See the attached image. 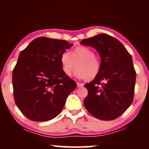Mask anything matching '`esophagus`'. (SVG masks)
I'll use <instances>...</instances> for the list:
<instances>
[{
	"instance_id": "esophagus-1",
	"label": "esophagus",
	"mask_w": 149,
	"mask_h": 149,
	"mask_svg": "<svg viewBox=\"0 0 149 149\" xmlns=\"http://www.w3.org/2000/svg\"><path fill=\"white\" fill-rule=\"evenodd\" d=\"M77 87H83V83H77Z\"/></svg>"
}]
</instances>
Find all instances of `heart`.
I'll return each mask as SVG.
<instances>
[{"mask_svg": "<svg viewBox=\"0 0 149 149\" xmlns=\"http://www.w3.org/2000/svg\"><path fill=\"white\" fill-rule=\"evenodd\" d=\"M95 56L91 49L85 47L75 48L71 54L64 52L60 58L63 72L66 75H70L77 64V77L87 80L93 79L99 74L101 67L100 61Z\"/></svg>", "mask_w": 149, "mask_h": 149, "instance_id": "heart-1", "label": "heart"}]
</instances>
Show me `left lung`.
Here are the masks:
<instances>
[{
	"mask_svg": "<svg viewBox=\"0 0 149 149\" xmlns=\"http://www.w3.org/2000/svg\"><path fill=\"white\" fill-rule=\"evenodd\" d=\"M81 44L95 49L101 58L99 74L84 85L88 91L85 109L98 119H117L134 100L136 73L132 56L119 40L107 34L83 39Z\"/></svg>",
	"mask_w": 149,
	"mask_h": 149,
	"instance_id": "8db88e82",
	"label": "left lung"
}]
</instances>
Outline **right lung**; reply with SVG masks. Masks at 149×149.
Here are the masks:
<instances>
[{
  "label": "right lung",
  "mask_w": 149,
  "mask_h": 149,
  "mask_svg": "<svg viewBox=\"0 0 149 149\" xmlns=\"http://www.w3.org/2000/svg\"><path fill=\"white\" fill-rule=\"evenodd\" d=\"M73 45L64 40L34 39L20 52L12 74L13 96L20 111L34 121H47L62 111L77 83L63 72L62 54Z\"/></svg>",
  "instance_id": "obj_1"
}]
</instances>
